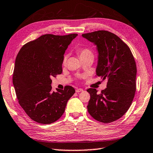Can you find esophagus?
<instances>
[{
    "label": "esophagus",
    "instance_id": "esophagus-1",
    "mask_svg": "<svg viewBox=\"0 0 153 153\" xmlns=\"http://www.w3.org/2000/svg\"><path fill=\"white\" fill-rule=\"evenodd\" d=\"M82 91H83L82 88H76V93H80V92H82Z\"/></svg>",
    "mask_w": 153,
    "mask_h": 153
}]
</instances>
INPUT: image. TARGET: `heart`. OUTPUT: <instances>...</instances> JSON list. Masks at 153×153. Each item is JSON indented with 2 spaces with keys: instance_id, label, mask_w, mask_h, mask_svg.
<instances>
[{
  "instance_id": "obj_1",
  "label": "heart",
  "mask_w": 153,
  "mask_h": 153,
  "mask_svg": "<svg viewBox=\"0 0 153 153\" xmlns=\"http://www.w3.org/2000/svg\"><path fill=\"white\" fill-rule=\"evenodd\" d=\"M79 56H85V55H88V54H92V53L91 52L90 50H88V48H82V49L80 50L79 52ZM66 59H67V57H65L64 58V62L66 61Z\"/></svg>"
}]
</instances>
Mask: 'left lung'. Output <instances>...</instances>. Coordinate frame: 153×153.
I'll list each match as a JSON object with an SVG mask.
<instances>
[{
  "label": "left lung",
  "mask_w": 153,
  "mask_h": 153,
  "mask_svg": "<svg viewBox=\"0 0 153 153\" xmlns=\"http://www.w3.org/2000/svg\"><path fill=\"white\" fill-rule=\"evenodd\" d=\"M98 51L97 76L107 80L100 94L88 88L87 109L98 121L109 123L119 119L128 110L136 91L137 66L130 48L116 34L99 30L82 34Z\"/></svg>",
  "instance_id": "8db88e82"
}]
</instances>
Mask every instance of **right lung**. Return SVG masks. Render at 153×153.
<instances>
[{"label":"right lung","instance_id":"right-lung-1","mask_svg":"<svg viewBox=\"0 0 153 153\" xmlns=\"http://www.w3.org/2000/svg\"><path fill=\"white\" fill-rule=\"evenodd\" d=\"M77 34H44L25 44L17 54L13 82L19 102L34 121L51 124L64 113L75 93L71 86L52 91V77L62 73L64 54Z\"/></svg>","mask_w":153,"mask_h":153}]
</instances>
